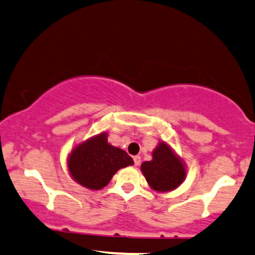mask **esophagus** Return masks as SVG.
Wrapping results in <instances>:
<instances>
[{
	"label": "esophagus",
	"mask_w": 255,
	"mask_h": 255,
	"mask_svg": "<svg viewBox=\"0 0 255 255\" xmlns=\"http://www.w3.org/2000/svg\"><path fill=\"white\" fill-rule=\"evenodd\" d=\"M133 160H134V165L135 166L140 165V156H134V157H133Z\"/></svg>",
	"instance_id": "34e87169"
}]
</instances>
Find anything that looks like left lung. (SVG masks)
<instances>
[{"label":"left lung","instance_id":"obj_1","mask_svg":"<svg viewBox=\"0 0 255 255\" xmlns=\"http://www.w3.org/2000/svg\"><path fill=\"white\" fill-rule=\"evenodd\" d=\"M140 170L150 188L167 193L178 188L186 179V163L165 141H160L152 151V159L141 163Z\"/></svg>","mask_w":255,"mask_h":255}]
</instances>
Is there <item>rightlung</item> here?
I'll use <instances>...</instances> for the list:
<instances>
[{
	"label": "right lung",
	"mask_w": 255,
	"mask_h": 255,
	"mask_svg": "<svg viewBox=\"0 0 255 255\" xmlns=\"http://www.w3.org/2000/svg\"><path fill=\"white\" fill-rule=\"evenodd\" d=\"M132 157L107 141V133L92 136L72 149L67 167L72 178L92 191L103 189L120 168L132 166Z\"/></svg>",
	"instance_id": "1"
}]
</instances>
